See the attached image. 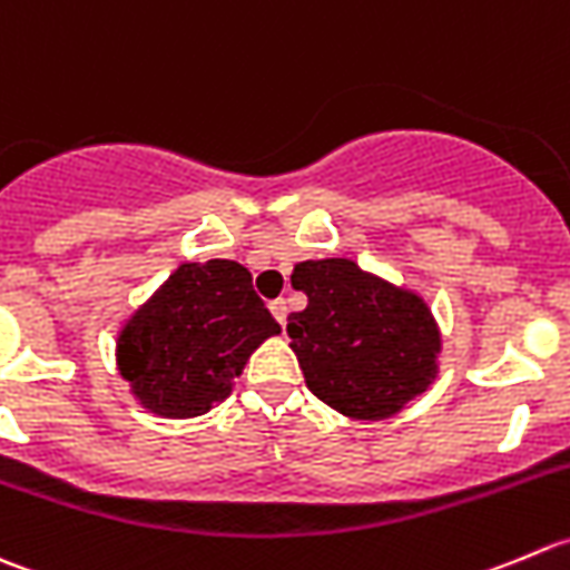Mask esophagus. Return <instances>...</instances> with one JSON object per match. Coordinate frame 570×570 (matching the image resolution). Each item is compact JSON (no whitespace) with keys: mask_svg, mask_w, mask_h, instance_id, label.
<instances>
[{"mask_svg":"<svg viewBox=\"0 0 570 570\" xmlns=\"http://www.w3.org/2000/svg\"><path fill=\"white\" fill-rule=\"evenodd\" d=\"M268 307H272L274 318L279 321V326H285L287 324V302H285V298H274V302L268 304Z\"/></svg>","mask_w":570,"mask_h":570,"instance_id":"obj_1","label":"esophagus"}]
</instances>
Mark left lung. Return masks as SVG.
Instances as JSON below:
<instances>
[{
    "label": "left lung",
    "mask_w": 570,
    "mask_h": 570,
    "mask_svg": "<svg viewBox=\"0 0 570 570\" xmlns=\"http://www.w3.org/2000/svg\"><path fill=\"white\" fill-rule=\"evenodd\" d=\"M291 285L307 307L287 335L309 391L346 419H391L438 376L441 330L415 291L363 272L348 257L304 261Z\"/></svg>",
    "instance_id": "left-lung-1"
}]
</instances>
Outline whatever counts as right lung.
Returning <instances> with one entry per match:
<instances>
[{
    "label": "right lung",
    "instance_id": "1",
    "mask_svg": "<svg viewBox=\"0 0 570 570\" xmlns=\"http://www.w3.org/2000/svg\"><path fill=\"white\" fill-rule=\"evenodd\" d=\"M279 332L240 263H183L124 321L116 365L140 407L196 419L233 393L252 352Z\"/></svg>",
    "mask_w": 570,
    "mask_h": 570
}]
</instances>
